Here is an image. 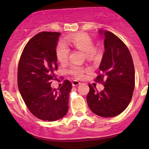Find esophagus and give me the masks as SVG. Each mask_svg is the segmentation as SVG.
<instances>
[{
  "label": "esophagus",
  "instance_id": "esophagus-1",
  "mask_svg": "<svg viewBox=\"0 0 149 149\" xmlns=\"http://www.w3.org/2000/svg\"><path fill=\"white\" fill-rule=\"evenodd\" d=\"M80 82H79V81H77V80H74L72 82V86H77V85H79V84H80Z\"/></svg>",
  "mask_w": 149,
  "mask_h": 149
}]
</instances>
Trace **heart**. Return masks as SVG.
<instances>
[{"instance_id":"heart-1","label":"heart","mask_w":149,"mask_h":149,"mask_svg":"<svg viewBox=\"0 0 149 149\" xmlns=\"http://www.w3.org/2000/svg\"><path fill=\"white\" fill-rule=\"evenodd\" d=\"M67 42L71 46L83 51L86 53V56L88 58H94L96 53L93 49L94 43L92 39L85 34H77L69 36L67 39ZM69 54L68 49L64 44L60 42L58 44L56 48L57 59L61 63H64L67 60ZM70 72L74 77L80 78L83 76L84 69L79 66H72Z\"/></svg>"}]
</instances>
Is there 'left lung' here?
I'll use <instances>...</instances> for the list:
<instances>
[{"instance_id": "1", "label": "left lung", "mask_w": 149, "mask_h": 149, "mask_svg": "<svg viewBox=\"0 0 149 149\" xmlns=\"http://www.w3.org/2000/svg\"><path fill=\"white\" fill-rule=\"evenodd\" d=\"M104 37V53L95 81L102 82L104 89L97 92L89 85L87 102L95 115L112 117L125 111L131 102L135 86V70L129 49L113 33L99 30Z\"/></svg>"}]
</instances>
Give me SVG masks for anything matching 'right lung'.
I'll return each instance as SVG.
<instances>
[{
	"mask_svg": "<svg viewBox=\"0 0 149 149\" xmlns=\"http://www.w3.org/2000/svg\"><path fill=\"white\" fill-rule=\"evenodd\" d=\"M60 32H42L33 36L24 47L17 72L19 93L32 115L43 121H54L66 115L68 110L70 81L60 89H52L56 79V47Z\"/></svg>",
	"mask_w": 149,
	"mask_h": 149,
	"instance_id": "1",
	"label": "right lung"
}]
</instances>
